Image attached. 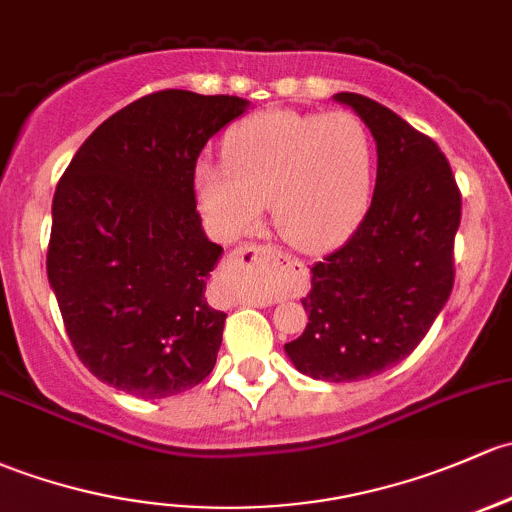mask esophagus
Instances as JSON below:
<instances>
[{"label":"esophagus","instance_id":"esophagus-1","mask_svg":"<svg viewBox=\"0 0 512 512\" xmlns=\"http://www.w3.org/2000/svg\"><path fill=\"white\" fill-rule=\"evenodd\" d=\"M292 267L294 262L287 255H282L279 250L262 245H242L238 250L230 252V267L240 272H262L267 267ZM282 289H289V284H284Z\"/></svg>","mask_w":512,"mask_h":512}]
</instances>
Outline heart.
<instances>
[{
    "instance_id": "b5f03b06",
    "label": "heart",
    "mask_w": 512,
    "mask_h": 512,
    "mask_svg": "<svg viewBox=\"0 0 512 512\" xmlns=\"http://www.w3.org/2000/svg\"><path fill=\"white\" fill-rule=\"evenodd\" d=\"M225 164L193 171L198 206L223 238L257 230L272 203L277 233L301 252L343 245L370 206L375 139L351 110H267L225 137Z\"/></svg>"
}]
</instances>
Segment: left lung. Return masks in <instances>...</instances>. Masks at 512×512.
I'll list each match as a JSON object with an SVG mask.
<instances>
[{
  "mask_svg": "<svg viewBox=\"0 0 512 512\" xmlns=\"http://www.w3.org/2000/svg\"><path fill=\"white\" fill-rule=\"evenodd\" d=\"M378 147L373 201L346 245L311 267L309 324L284 343L299 373L326 383L373 378L405 360L454 287L461 193L427 134L358 93H336Z\"/></svg>",
  "mask_w": 512,
  "mask_h": 512,
  "instance_id": "left-lung-1",
  "label": "left lung"
}]
</instances>
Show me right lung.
Returning a JSON list of instances; mask_svg holds the SVG:
<instances>
[{
  "label": "right lung",
  "mask_w": 512,
  "mask_h": 512,
  "mask_svg": "<svg viewBox=\"0 0 512 512\" xmlns=\"http://www.w3.org/2000/svg\"><path fill=\"white\" fill-rule=\"evenodd\" d=\"M247 107L235 95H144L107 117L58 181L48 284L102 383L161 400L211 375L228 314L206 287L223 247L203 233L193 171Z\"/></svg>",
  "instance_id": "obj_1"
}]
</instances>
